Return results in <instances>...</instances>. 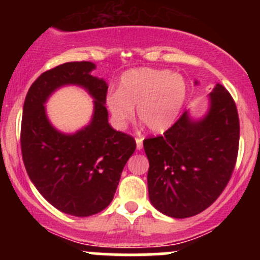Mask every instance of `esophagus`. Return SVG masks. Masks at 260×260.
<instances>
[{"label":"esophagus","mask_w":260,"mask_h":260,"mask_svg":"<svg viewBox=\"0 0 260 260\" xmlns=\"http://www.w3.org/2000/svg\"><path fill=\"white\" fill-rule=\"evenodd\" d=\"M136 143H137V149H142L143 138L142 137H137V138H136Z\"/></svg>","instance_id":"34e87169"}]
</instances>
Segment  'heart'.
Masks as SVG:
<instances>
[{
	"label": "heart",
	"mask_w": 260,
	"mask_h": 260,
	"mask_svg": "<svg viewBox=\"0 0 260 260\" xmlns=\"http://www.w3.org/2000/svg\"><path fill=\"white\" fill-rule=\"evenodd\" d=\"M187 86L170 70L133 69L120 78L119 89L108 94L107 107L118 127L138 117L153 132H164L176 120L186 99Z\"/></svg>",
	"instance_id": "b5f03b06"
}]
</instances>
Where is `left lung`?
I'll return each mask as SVG.
<instances>
[{
    "label": "left lung",
    "mask_w": 260,
    "mask_h": 260,
    "mask_svg": "<svg viewBox=\"0 0 260 260\" xmlns=\"http://www.w3.org/2000/svg\"><path fill=\"white\" fill-rule=\"evenodd\" d=\"M209 98L210 109L203 119L192 120L185 112L164 136L143 141L149 200L167 216L183 219L203 212L234 171L240 136L237 106L221 84Z\"/></svg>",
    "instance_id": "1"
}]
</instances>
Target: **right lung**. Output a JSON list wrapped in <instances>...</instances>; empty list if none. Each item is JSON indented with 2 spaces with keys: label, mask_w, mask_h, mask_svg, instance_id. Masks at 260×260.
Returning <instances> with one entry per match:
<instances>
[{
  "label": "right lung",
  "mask_w": 260,
  "mask_h": 260,
  "mask_svg": "<svg viewBox=\"0 0 260 260\" xmlns=\"http://www.w3.org/2000/svg\"><path fill=\"white\" fill-rule=\"evenodd\" d=\"M93 69L90 61H73L43 73L28 89L21 122V152L30 180L54 208L80 217L111 204L136 149L132 136L108 123V85L90 74ZM69 83L83 86L94 98L92 122L74 135L55 130L43 107L52 91Z\"/></svg>",
  "instance_id": "1"
}]
</instances>
